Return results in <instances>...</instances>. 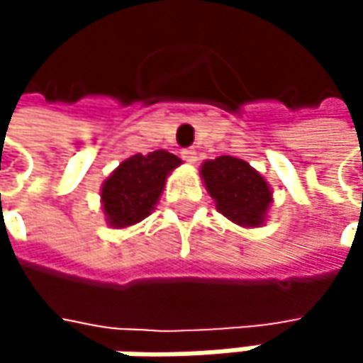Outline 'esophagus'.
<instances>
[{"instance_id":"obj_1","label":"esophagus","mask_w":363,"mask_h":363,"mask_svg":"<svg viewBox=\"0 0 363 363\" xmlns=\"http://www.w3.org/2000/svg\"><path fill=\"white\" fill-rule=\"evenodd\" d=\"M182 160L189 162V164H195L197 162V151L195 149H182Z\"/></svg>"}]
</instances>
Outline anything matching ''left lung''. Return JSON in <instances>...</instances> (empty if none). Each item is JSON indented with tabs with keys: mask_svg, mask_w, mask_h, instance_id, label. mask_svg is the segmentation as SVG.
<instances>
[{
	"mask_svg": "<svg viewBox=\"0 0 363 363\" xmlns=\"http://www.w3.org/2000/svg\"><path fill=\"white\" fill-rule=\"evenodd\" d=\"M208 193L216 199V208L238 225L258 227L271 203V191L264 179L250 164L223 155L201 166Z\"/></svg>",
	"mask_w": 363,
	"mask_h": 363,
	"instance_id": "obj_1",
	"label": "left lung"
}]
</instances>
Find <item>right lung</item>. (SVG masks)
Returning a JSON list of instances; mask_svg holds the SVG:
<instances>
[{"label": "right lung", "instance_id": "right-lung-1", "mask_svg": "<svg viewBox=\"0 0 363 363\" xmlns=\"http://www.w3.org/2000/svg\"><path fill=\"white\" fill-rule=\"evenodd\" d=\"M181 164L168 151H153L149 155H134L119 164V168L103 184V208L113 227H128L147 218L160 199L166 177Z\"/></svg>", "mask_w": 363, "mask_h": 363}]
</instances>
